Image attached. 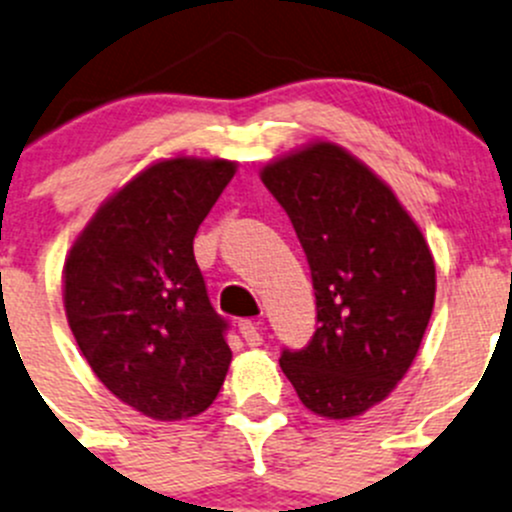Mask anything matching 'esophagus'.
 <instances>
[{
	"label": "esophagus",
	"instance_id": "esophagus-1",
	"mask_svg": "<svg viewBox=\"0 0 512 512\" xmlns=\"http://www.w3.org/2000/svg\"><path fill=\"white\" fill-rule=\"evenodd\" d=\"M240 334L250 347H260L262 344V332H260V324H255L252 319H242L240 322Z\"/></svg>",
	"mask_w": 512,
	"mask_h": 512
}]
</instances>
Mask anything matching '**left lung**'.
I'll use <instances>...</instances> for the list:
<instances>
[{"label": "left lung", "instance_id": "obj_1", "mask_svg": "<svg viewBox=\"0 0 512 512\" xmlns=\"http://www.w3.org/2000/svg\"><path fill=\"white\" fill-rule=\"evenodd\" d=\"M262 183L292 220L317 297V332L282 349V371L314 414H364L421 347L436 297L431 250L389 185L334 143L267 165Z\"/></svg>", "mask_w": 512, "mask_h": 512}]
</instances>
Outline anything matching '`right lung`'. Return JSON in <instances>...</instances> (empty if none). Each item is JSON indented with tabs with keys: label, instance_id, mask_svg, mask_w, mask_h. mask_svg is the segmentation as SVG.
Here are the masks:
<instances>
[{
	"label": "right lung",
	"instance_id": "obj_1",
	"mask_svg": "<svg viewBox=\"0 0 512 512\" xmlns=\"http://www.w3.org/2000/svg\"><path fill=\"white\" fill-rule=\"evenodd\" d=\"M232 175L230 160H160L98 208L66 257L76 344L113 396L158 421L208 409L230 366V324L193 237Z\"/></svg>",
	"mask_w": 512,
	"mask_h": 512
}]
</instances>
